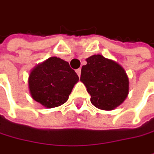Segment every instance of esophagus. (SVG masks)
<instances>
[{"label": "esophagus", "mask_w": 154, "mask_h": 154, "mask_svg": "<svg viewBox=\"0 0 154 154\" xmlns=\"http://www.w3.org/2000/svg\"><path fill=\"white\" fill-rule=\"evenodd\" d=\"M76 72H77V74H78V76L80 77V76H81V72H82V69H81V68H79V69H77V70H76Z\"/></svg>", "instance_id": "34e87169"}]
</instances>
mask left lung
Returning a JSON list of instances; mask_svg holds the SVG:
<instances>
[{"label": "left lung", "mask_w": 154, "mask_h": 154, "mask_svg": "<svg viewBox=\"0 0 154 154\" xmlns=\"http://www.w3.org/2000/svg\"><path fill=\"white\" fill-rule=\"evenodd\" d=\"M86 61L81 81L91 95V104L103 110H112L122 104L129 91L128 77L123 67L100 54L91 55Z\"/></svg>", "instance_id": "left-lung-1"}]
</instances>
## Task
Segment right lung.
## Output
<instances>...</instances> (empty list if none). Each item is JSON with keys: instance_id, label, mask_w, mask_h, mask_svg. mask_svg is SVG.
Instances as JSON below:
<instances>
[{"instance_id": "add662e5", "label": "right lung", "mask_w": 154, "mask_h": 154, "mask_svg": "<svg viewBox=\"0 0 154 154\" xmlns=\"http://www.w3.org/2000/svg\"><path fill=\"white\" fill-rule=\"evenodd\" d=\"M78 81L77 73L67 62L58 57H50L31 71L29 88L33 100L52 109L68 100Z\"/></svg>"}]
</instances>
